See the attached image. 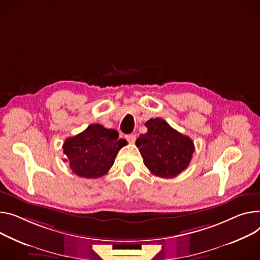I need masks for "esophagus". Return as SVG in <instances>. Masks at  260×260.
<instances>
[{
	"label": "esophagus",
	"instance_id": "1",
	"mask_svg": "<svg viewBox=\"0 0 260 260\" xmlns=\"http://www.w3.org/2000/svg\"><path fill=\"white\" fill-rule=\"evenodd\" d=\"M125 139H126L129 143H135V141H136V136H135L134 134L126 135V136H125Z\"/></svg>",
	"mask_w": 260,
	"mask_h": 260
}]
</instances>
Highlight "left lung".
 <instances>
[{
	"mask_svg": "<svg viewBox=\"0 0 260 260\" xmlns=\"http://www.w3.org/2000/svg\"><path fill=\"white\" fill-rule=\"evenodd\" d=\"M145 126L147 133L141 134L136 140L144 165L160 178L171 179L180 175L192 159V140L161 118L149 119Z\"/></svg>",
	"mask_w": 260,
	"mask_h": 260,
	"instance_id": "1",
	"label": "left lung"
}]
</instances>
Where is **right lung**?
<instances>
[{"mask_svg": "<svg viewBox=\"0 0 260 260\" xmlns=\"http://www.w3.org/2000/svg\"><path fill=\"white\" fill-rule=\"evenodd\" d=\"M116 129L91 124L80 134L67 138L62 145L66 158L75 175L85 179L105 176L115 162L118 151L126 145Z\"/></svg>", "mask_w": 260, "mask_h": 260, "instance_id": "add662e5", "label": "right lung"}]
</instances>
